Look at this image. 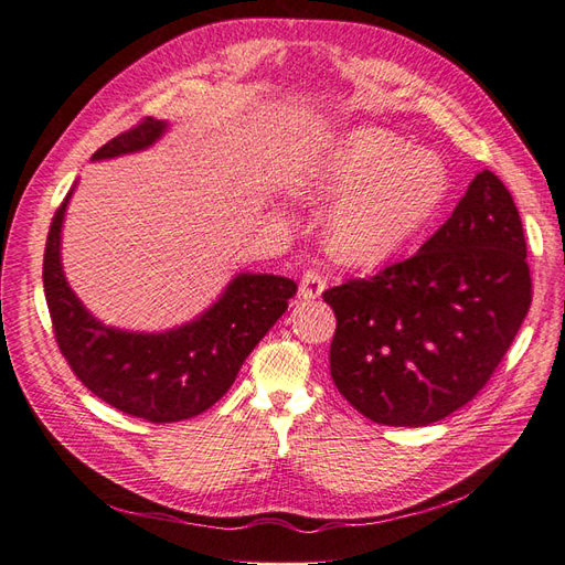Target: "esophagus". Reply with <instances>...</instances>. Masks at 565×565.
<instances>
[{"instance_id":"esophagus-1","label":"esophagus","mask_w":565,"mask_h":565,"mask_svg":"<svg viewBox=\"0 0 565 565\" xmlns=\"http://www.w3.org/2000/svg\"><path fill=\"white\" fill-rule=\"evenodd\" d=\"M324 288H327V279L322 277V274L306 271L303 279H300V298H306V300L320 298Z\"/></svg>"}]
</instances>
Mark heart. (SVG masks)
<instances>
[{
  "label": "heart",
  "instance_id": "heart-1",
  "mask_svg": "<svg viewBox=\"0 0 565 565\" xmlns=\"http://www.w3.org/2000/svg\"><path fill=\"white\" fill-rule=\"evenodd\" d=\"M306 190L337 202L327 214V245L342 265L377 269L422 238L450 194L440 153L412 149L390 129L361 127L339 135L315 156Z\"/></svg>",
  "mask_w": 565,
  "mask_h": 565
}]
</instances>
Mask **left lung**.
<instances>
[{"label": "left lung", "mask_w": 565, "mask_h": 565, "mask_svg": "<svg viewBox=\"0 0 565 565\" xmlns=\"http://www.w3.org/2000/svg\"><path fill=\"white\" fill-rule=\"evenodd\" d=\"M337 390L383 426H428L489 383L532 303L522 221L491 170L409 259L322 296Z\"/></svg>", "instance_id": "8db88e82"}]
</instances>
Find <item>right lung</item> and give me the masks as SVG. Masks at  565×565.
Here are the masks:
<instances>
[{
  "instance_id": "add662e5",
  "label": "right lung",
  "mask_w": 565,
  "mask_h": 565,
  "mask_svg": "<svg viewBox=\"0 0 565 565\" xmlns=\"http://www.w3.org/2000/svg\"><path fill=\"white\" fill-rule=\"evenodd\" d=\"M166 120L147 117L110 139L90 161L151 149L168 132ZM74 188L64 196L47 233L43 284L55 339L76 377L98 399L122 414L173 424L214 406L238 375L298 286L277 274L241 271L194 320L163 332H132L103 324L64 277L62 226Z\"/></svg>"
}]
</instances>
